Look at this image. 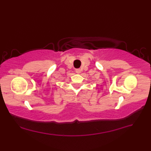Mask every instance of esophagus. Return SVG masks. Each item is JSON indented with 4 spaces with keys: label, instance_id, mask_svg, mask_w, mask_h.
Instances as JSON below:
<instances>
[{
    "label": "esophagus",
    "instance_id": "obj_1",
    "mask_svg": "<svg viewBox=\"0 0 151 151\" xmlns=\"http://www.w3.org/2000/svg\"><path fill=\"white\" fill-rule=\"evenodd\" d=\"M76 73H80V69H76Z\"/></svg>",
    "mask_w": 151,
    "mask_h": 151
}]
</instances>
